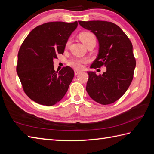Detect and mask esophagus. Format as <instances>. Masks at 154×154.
<instances>
[{
    "instance_id": "34e87169",
    "label": "esophagus",
    "mask_w": 154,
    "mask_h": 154,
    "mask_svg": "<svg viewBox=\"0 0 154 154\" xmlns=\"http://www.w3.org/2000/svg\"><path fill=\"white\" fill-rule=\"evenodd\" d=\"M79 73H80V71H77V70H75V75H77Z\"/></svg>"
}]
</instances>
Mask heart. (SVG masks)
<instances>
[{
	"label": "heart",
	"mask_w": 154,
	"mask_h": 154,
	"mask_svg": "<svg viewBox=\"0 0 154 154\" xmlns=\"http://www.w3.org/2000/svg\"><path fill=\"white\" fill-rule=\"evenodd\" d=\"M79 38L81 41L83 42V43L87 46L88 45L92 43L96 44V37L91 32L88 31H84L82 32L79 34ZM69 45V41H67L66 44V47L67 48ZM87 62V58H73L68 61L67 64L73 68L81 70L83 68V64Z\"/></svg>",
	"instance_id": "1"
}]
</instances>
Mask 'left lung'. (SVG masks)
<instances>
[{
	"mask_svg": "<svg viewBox=\"0 0 154 154\" xmlns=\"http://www.w3.org/2000/svg\"><path fill=\"white\" fill-rule=\"evenodd\" d=\"M79 23L91 31L99 42L98 54L91 68L106 67V72L99 75L88 71L86 90L96 102L110 104L125 93L133 81L136 66L133 45L122 29L112 22L79 21Z\"/></svg>",
	"mask_w": 154,
	"mask_h": 154,
	"instance_id": "obj_1",
	"label": "left lung"
}]
</instances>
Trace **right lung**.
I'll return each instance as SVG.
<instances>
[{
	"label": "right lung",
	"mask_w": 154,
	"mask_h": 154,
	"mask_svg": "<svg viewBox=\"0 0 154 154\" xmlns=\"http://www.w3.org/2000/svg\"><path fill=\"white\" fill-rule=\"evenodd\" d=\"M77 21H52L34 28L21 44L16 71L23 90L39 104L51 106L66 94L74 77L69 66L54 69L53 59L64 52L66 42L77 27Z\"/></svg>",
	"instance_id": "add662e5"
}]
</instances>
